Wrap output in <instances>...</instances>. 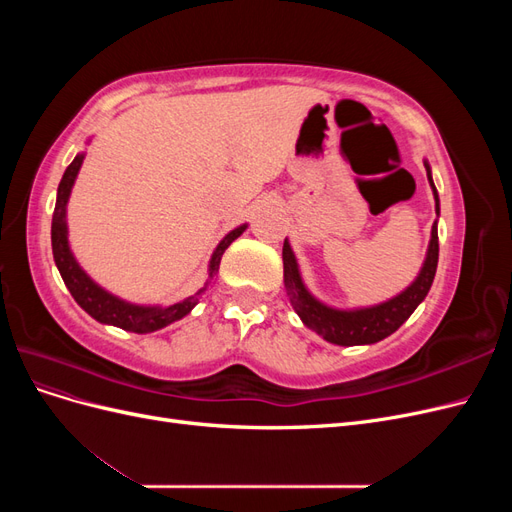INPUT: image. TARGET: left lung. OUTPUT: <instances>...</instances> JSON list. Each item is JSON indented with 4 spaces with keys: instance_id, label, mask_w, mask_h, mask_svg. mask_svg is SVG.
Listing matches in <instances>:
<instances>
[{
    "instance_id": "1",
    "label": "left lung",
    "mask_w": 512,
    "mask_h": 512,
    "mask_svg": "<svg viewBox=\"0 0 512 512\" xmlns=\"http://www.w3.org/2000/svg\"><path fill=\"white\" fill-rule=\"evenodd\" d=\"M427 168V179L433 188V196H436V213H440V200L436 185H433L431 179V168L425 162ZM438 226L433 224L431 228V241H429V250L425 265L418 273L412 286H408L404 292L397 294L395 299L374 305V307H365V309H352V312H344V309H333L322 305L318 299H314L312 294L307 292V288L301 282L297 260H294V254L290 250L288 241H284V284L286 292L290 297V305L294 307V312L301 316V320L307 324L309 329L322 335L327 342L337 344V346H361V344H376L380 339L389 337L395 333L401 324H404L414 309L418 307L427 292L433 284V277H436L438 269Z\"/></svg>"
}]
</instances>
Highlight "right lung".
I'll return each mask as SVG.
<instances>
[{
  "instance_id": "add662e5",
  "label": "right lung",
  "mask_w": 512,
  "mask_h": 512,
  "mask_svg": "<svg viewBox=\"0 0 512 512\" xmlns=\"http://www.w3.org/2000/svg\"><path fill=\"white\" fill-rule=\"evenodd\" d=\"M83 158H85L83 153H79V156L72 160V164L66 168V173H64V177H61L59 188H57V203H55L53 226H51V243H53V258H55V265L61 273V280H64V284L68 286L74 301L79 303L91 318H96L98 322H104V324H113V327H119L123 331L151 333V331L164 329L166 324H170V322L181 320L185 314L192 312V307L198 303L200 297H203L207 286L213 280V275L218 273V269H220V260H222V254L226 252V247L241 235L245 226L235 228L222 239V243L218 245V250H215L213 256H211L209 282L205 284V288H200L196 294H192V297L183 299L175 305H168V307L130 305L126 301L113 297V294H108L98 284L91 282L87 273L79 267V262L74 260L70 247H68L66 203L70 198V190L74 185V179H76V175H79Z\"/></svg>"
}]
</instances>
